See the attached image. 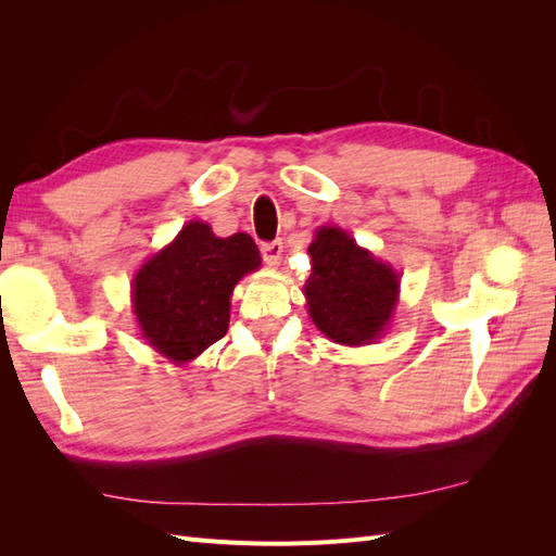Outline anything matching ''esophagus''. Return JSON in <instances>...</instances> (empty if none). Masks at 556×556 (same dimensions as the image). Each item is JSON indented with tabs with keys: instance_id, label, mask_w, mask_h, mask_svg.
I'll return each mask as SVG.
<instances>
[{
	"instance_id": "34e87169",
	"label": "esophagus",
	"mask_w": 556,
	"mask_h": 556,
	"mask_svg": "<svg viewBox=\"0 0 556 556\" xmlns=\"http://www.w3.org/2000/svg\"><path fill=\"white\" fill-rule=\"evenodd\" d=\"M262 257L268 266H276L282 257V243L276 239V241H268V243H262Z\"/></svg>"
}]
</instances>
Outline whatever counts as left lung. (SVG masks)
I'll return each instance as SVG.
<instances>
[{
    "label": "left lung",
    "instance_id": "1",
    "mask_svg": "<svg viewBox=\"0 0 556 556\" xmlns=\"http://www.w3.org/2000/svg\"><path fill=\"white\" fill-rule=\"evenodd\" d=\"M308 255L311 278L304 294L315 327L341 345L380 339L399 296L394 268L339 227H319Z\"/></svg>",
    "mask_w": 556,
    "mask_h": 556
}]
</instances>
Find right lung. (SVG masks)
<instances>
[{
  "instance_id": "1",
  "label": "right lung",
  "mask_w": 556,
  "mask_h": 556,
  "mask_svg": "<svg viewBox=\"0 0 556 556\" xmlns=\"http://www.w3.org/2000/svg\"><path fill=\"white\" fill-rule=\"evenodd\" d=\"M260 264L248 233L220 239L206 223H188L134 276L131 304L143 339L174 364L199 357L227 333L233 285Z\"/></svg>"
}]
</instances>
